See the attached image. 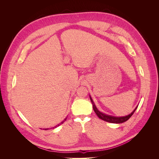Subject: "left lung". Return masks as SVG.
Segmentation results:
<instances>
[{
	"mask_svg": "<svg viewBox=\"0 0 159 159\" xmlns=\"http://www.w3.org/2000/svg\"><path fill=\"white\" fill-rule=\"evenodd\" d=\"M89 98H90V99H91V103H92V105H93V109L94 110L95 113H96V115H98V117L101 119L103 120V121H107V122H109V123H124L127 121V120L131 117L133 114L134 113V112L135 111V110L137 109V107H136V108L134 109L133 112L130 113L129 115H126V116H124V117H115V116H112V115H106L105 114L102 112L99 111L98 110V109L96 107L95 105L93 102V101L92 99V98H91V96L89 95Z\"/></svg>",
	"mask_w": 159,
	"mask_h": 159,
	"instance_id": "8db88e82",
	"label": "left lung"
}]
</instances>
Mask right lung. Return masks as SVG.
I'll use <instances>...</instances> for the list:
<instances>
[{
	"instance_id": "right-lung-1",
	"label": "right lung",
	"mask_w": 159,
	"mask_h": 159,
	"mask_svg": "<svg viewBox=\"0 0 159 159\" xmlns=\"http://www.w3.org/2000/svg\"><path fill=\"white\" fill-rule=\"evenodd\" d=\"M66 119H67V118H66V119H64V121H62V122H61V123H60V124H58V125H56V126H55V127H53V128H56V127H58V126H60V125H61V124H62V123H64V121H66ZM47 129H45V130H47Z\"/></svg>"
}]
</instances>
